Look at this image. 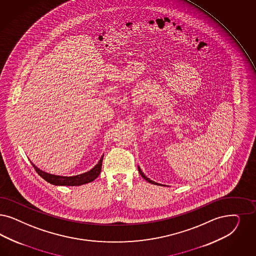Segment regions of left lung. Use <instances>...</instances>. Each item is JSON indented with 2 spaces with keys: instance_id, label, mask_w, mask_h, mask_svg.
Instances as JSON below:
<instances>
[{
  "instance_id": "obj_1",
  "label": "left lung",
  "mask_w": 256,
  "mask_h": 256,
  "mask_svg": "<svg viewBox=\"0 0 256 256\" xmlns=\"http://www.w3.org/2000/svg\"><path fill=\"white\" fill-rule=\"evenodd\" d=\"M138 170H139V173H140V175H141V176H142V178H144V180H146V182H148L150 184H156V186H160V184H158V182H155L151 180L150 178H148V176H146V175H144V174L142 173V171L141 168H139V166H138Z\"/></svg>"
}]
</instances>
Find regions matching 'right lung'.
<instances>
[{
  "instance_id": "add662e5",
  "label": "right lung",
  "mask_w": 256,
  "mask_h": 256,
  "mask_svg": "<svg viewBox=\"0 0 256 256\" xmlns=\"http://www.w3.org/2000/svg\"><path fill=\"white\" fill-rule=\"evenodd\" d=\"M103 157H104V155H102L101 159L99 160L96 166L94 168H92L88 172L72 176H58V175L49 174L47 172L40 170V168H36L32 162H31V164L35 168L36 173L51 184L62 186H80L94 182L97 176H99V174L101 172V168H102Z\"/></svg>"
}]
</instances>
